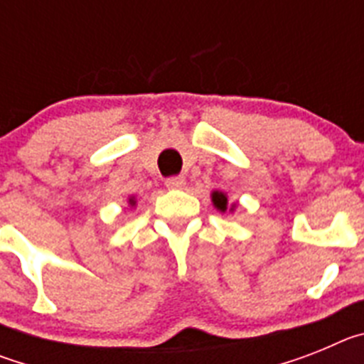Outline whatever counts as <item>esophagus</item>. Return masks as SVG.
I'll return each mask as SVG.
<instances>
[{
	"mask_svg": "<svg viewBox=\"0 0 364 364\" xmlns=\"http://www.w3.org/2000/svg\"><path fill=\"white\" fill-rule=\"evenodd\" d=\"M184 186H186L184 176H169V178H166L167 189H182Z\"/></svg>",
	"mask_w": 364,
	"mask_h": 364,
	"instance_id": "1",
	"label": "esophagus"
}]
</instances>
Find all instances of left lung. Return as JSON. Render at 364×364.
<instances>
[{
    "mask_svg": "<svg viewBox=\"0 0 364 364\" xmlns=\"http://www.w3.org/2000/svg\"><path fill=\"white\" fill-rule=\"evenodd\" d=\"M211 202H213L215 208H217L218 211H222V213H224V211L228 210V197L222 191H213V193H211ZM231 210H233V205H231V208H230V211Z\"/></svg>",
    "mask_w": 364,
    "mask_h": 364,
    "instance_id": "8db88e82",
    "label": "left lung"
}]
</instances>
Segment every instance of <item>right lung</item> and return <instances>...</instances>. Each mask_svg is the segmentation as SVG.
I'll return each mask as SVG.
<instances>
[{
    "label": "right lung",
    "instance_id": "1",
    "mask_svg": "<svg viewBox=\"0 0 364 364\" xmlns=\"http://www.w3.org/2000/svg\"><path fill=\"white\" fill-rule=\"evenodd\" d=\"M129 204L134 205V198H129Z\"/></svg>",
    "mask_w": 364,
    "mask_h": 364
}]
</instances>
